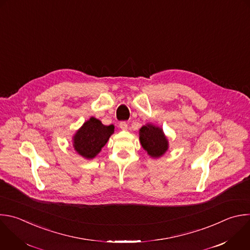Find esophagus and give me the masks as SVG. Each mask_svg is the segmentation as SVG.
Here are the masks:
<instances>
[{
  "label": "esophagus",
  "instance_id": "1",
  "mask_svg": "<svg viewBox=\"0 0 250 250\" xmlns=\"http://www.w3.org/2000/svg\"><path fill=\"white\" fill-rule=\"evenodd\" d=\"M119 126H120L121 129L126 130V129H127V123H126V122H121V123L119 124Z\"/></svg>",
  "mask_w": 250,
  "mask_h": 250
}]
</instances>
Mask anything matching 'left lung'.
Returning a JSON list of instances; mask_svg holds the SVG:
<instances>
[{
    "mask_svg": "<svg viewBox=\"0 0 250 250\" xmlns=\"http://www.w3.org/2000/svg\"><path fill=\"white\" fill-rule=\"evenodd\" d=\"M139 140L142 148L152 159L162 157L169 149V140L163 128L150 123L139 129Z\"/></svg>",
    "mask_w": 250,
    "mask_h": 250,
    "instance_id": "obj_1",
    "label": "left lung"
}]
</instances>
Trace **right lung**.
I'll return each mask as SVG.
<instances>
[{
  "label": "right lung",
  "instance_id": "add662e5",
  "mask_svg": "<svg viewBox=\"0 0 250 250\" xmlns=\"http://www.w3.org/2000/svg\"><path fill=\"white\" fill-rule=\"evenodd\" d=\"M114 130L113 125H105L98 119L91 117L73 134V149L82 158L94 159L108 142Z\"/></svg>",
  "mask_w": 250,
  "mask_h": 250
}]
</instances>
